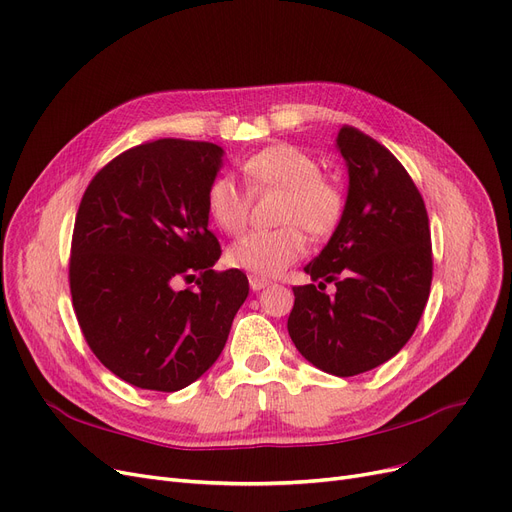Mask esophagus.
<instances>
[{
  "mask_svg": "<svg viewBox=\"0 0 512 512\" xmlns=\"http://www.w3.org/2000/svg\"><path fill=\"white\" fill-rule=\"evenodd\" d=\"M271 281L269 279H264V277H256V275H250V288L254 290V292H260V290H264L267 288Z\"/></svg>",
  "mask_w": 512,
  "mask_h": 512,
  "instance_id": "34e87169",
  "label": "esophagus"
}]
</instances>
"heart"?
I'll use <instances>...</instances> for the list:
<instances>
[{
    "mask_svg": "<svg viewBox=\"0 0 512 512\" xmlns=\"http://www.w3.org/2000/svg\"><path fill=\"white\" fill-rule=\"evenodd\" d=\"M241 172L250 189H281L279 222L275 231H250L233 241L227 262L233 269L256 277H275L296 262L306 248L304 233H332L344 212L342 193L321 178V166L306 151L279 142L243 161ZM206 208L222 231L237 233L248 218L250 197L229 174L216 176L206 193ZM301 226L298 228L297 224Z\"/></svg>",
    "mask_w": 512,
    "mask_h": 512,
    "instance_id": "heart-1",
    "label": "heart"
}]
</instances>
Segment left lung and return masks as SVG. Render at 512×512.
<instances>
[{
	"instance_id": "obj_1",
	"label": "left lung",
	"mask_w": 512,
	"mask_h": 512,
	"mask_svg": "<svg viewBox=\"0 0 512 512\" xmlns=\"http://www.w3.org/2000/svg\"><path fill=\"white\" fill-rule=\"evenodd\" d=\"M336 149L349 172L344 212L304 267L319 285L294 288L288 332L306 361L349 378L395 357L412 338L431 294L433 250L422 195L397 157L349 126ZM332 280L337 294L327 297Z\"/></svg>"
}]
</instances>
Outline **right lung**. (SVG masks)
Returning <instances> with one entry per match:
<instances>
[{
    "mask_svg": "<svg viewBox=\"0 0 512 512\" xmlns=\"http://www.w3.org/2000/svg\"><path fill=\"white\" fill-rule=\"evenodd\" d=\"M222 157L212 142L153 140L107 163L79 203L73 309L98 361L132 386L174 393L206 374L250 294L239 269L214 271L206 193Z\"/></svg>",
    "mask_w": 512,
    "mask_h": 512,
    "instance_id": "1",
    "label": "right lung"
}]
</instances>
